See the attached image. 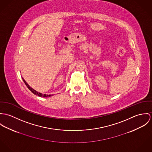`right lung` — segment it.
<instances>
[{
    "label": "right lung",
    "mask_w": 152,
    "mask_h": 152,
    "mask_svg": "<svg viewBox=\"0 0 152 152\" xmlns=\"http://www.w3.org/2000/svg\"><path fill=\"white\" fill-rule=\"evenodd\" d=\"M22 79H23V80L24 81V83L26 84V85L27 86V87L28 88V89L32 92V93H33L34 94H35V95H37V96H39V97H50L52 95L51 94H50V95H48V94H42V93H38V92H37V91H35V90H34L33 88H31L28 84L27 83V82L24 80V79L22 77Z\"/></svg>",
    "instance_id": "obj_1"
}]
</instances>
